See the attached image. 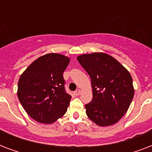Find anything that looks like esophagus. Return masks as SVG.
<instances>
[{"label":"esophagus","instance_id":"34e87169","mask_svg":"<svg viewBox=\"0 0 152 152\" xmlns=\"http://www.w3.org/2000/svg\"><path fill=\"white\" fill-rule=\"evenodd\" d=\"M80 93H81V91H80V90H76V91H75V92H74V95H76V96H78V95H80Z\"/></svg>","mask_w":152,"mask_h":152}]
</instances>
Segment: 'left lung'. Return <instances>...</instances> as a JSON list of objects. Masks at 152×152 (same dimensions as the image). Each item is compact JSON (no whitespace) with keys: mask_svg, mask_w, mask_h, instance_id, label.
Listing matches in <instances>:
<instances>
[{"mask_svg":"<svg viewBox=\"0 0 152 152\" xmlns=\"http://www.w3.org/2000/svg\"><path fill=\"white\" fill-rule=\"evenodd\" d=\"M90 76L93 98L86 104V113L99 126L115 124L125 115L134 96L132 79L122 64L104 53L77 57Z\"/></svg>","mask_w":152,"mask_h":152,"instance_id":"left-lung-1","label":"left lung"}]
</instances>
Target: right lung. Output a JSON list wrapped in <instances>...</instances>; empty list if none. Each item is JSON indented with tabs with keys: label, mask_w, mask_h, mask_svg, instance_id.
I'll return each mask as SVG.
<instances>
[{
	"label": "right lung",
	"mask_w": 152,
	"mask_h": 152,
	"mask_svg": "<svg viewBox=\"0 0 152 152\" xmlns=\"http://www.w3.org/2000/svg\"><path fill=\"white\" fill-rule=\"evenodd\" d=\"M70 59L59 53L39 57L20 76L17 95L27 114L51 124L66 113L72 96L64 89L63 72Z\"/></svg>",
	"instance_id": "right-lung-1"
}]
</instances>
